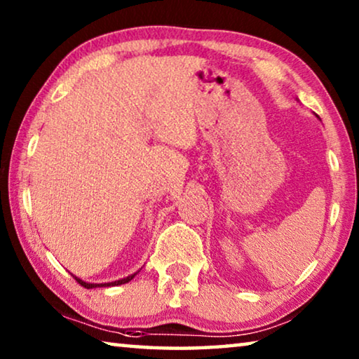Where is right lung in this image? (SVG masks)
Here are the masks:
<instances>
[{"label": "right lung", "mask_w": 359, "mask_h": 359, "mask_svg": "<svg viewBox=\"0 0 359 359\" xmlns=\"http://www.w3.org/2000/svg\"><path fill=\"white\" fill-rule=\"evenodd\" d=\"M136 274H133V276H128L126 278H121V280H117V282H111V283H87V282H82L81 278H77L76 277V280L82 285L83 288H96V287H114V285H123V283H126V282H130L133 277H135Z\"/></svg>", "instance_id": "add662e5"}]
</instances>
